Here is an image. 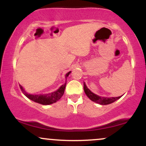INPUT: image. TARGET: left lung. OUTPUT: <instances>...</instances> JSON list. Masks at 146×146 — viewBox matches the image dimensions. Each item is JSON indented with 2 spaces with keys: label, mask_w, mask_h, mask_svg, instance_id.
<instances>
[{
  "label": "left lung",
  "mask_w": 146,
  "mask_h": 146,
  "mask_svg": "<svg viewBox=\"0 0 146 146\" xmlns=\"http://www.w3.org/2000/svg\"><path fill=\"white\" fill-rule=\"evenodd\" d=\"M84 90L85 93L87 95L88 98L90 99L91 101L95 102V103L99 104L100 105H108L110 104L113 103L114 102L117 101V100H119V98H121V96L119 97H112V98H107V97H102L100 95L95 94L94 93L90 90L88 87L86 86V84L84 82Z\"/></svg>",
  "instance_id": "obj_1"
}]
</instances>
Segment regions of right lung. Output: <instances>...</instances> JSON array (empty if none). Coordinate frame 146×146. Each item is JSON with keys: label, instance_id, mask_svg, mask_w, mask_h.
Here are the masks:
<instances>
[{"label": "right lung", "instance_id": "add662e5", "mask_svg": "<svg viewBox=\"0 0 146 146\" xmlns=\"http://www.w3.org/2000/svg\"><path fill=\"white\" fill-rule=\"evenodd\" d=\"M71 73V71L68 72L66 75H65V83L64 84L62 85L61 86L58 88V90H56V91L51 92V93H46V94H36V95H33L28 93L26 90H25V88H23L21 85H20V88L23 93H24V95L27 97V98H29V100H32V101L36 102V103L40 104L42 105H50L52 104L53 103H56V102H58L60 98L62 97L64 93L65 88H66V78L69 75L70 73Z\"/></svg>", "mask_w": 146, "mask_h": 146}]
</instances>
